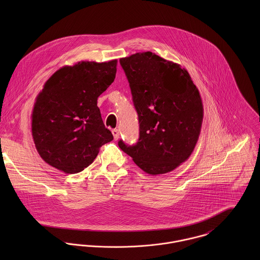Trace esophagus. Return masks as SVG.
Here are the masks:
<instances>
[{
	"mask_svg": "<svg viewBox=\"0 0 260 260\" xmlns=\"http://www.w3.org/2000/svg\"><path fill=\"white\" fill-rule=\"evenodd\" d=\"M112 134L114 136V139L115 140H118L119 139V135H120V132L118 129H112Z\"/></svg>",
	"mask_w": 260,
	"mask_h": 260,
	"instance_id": "1",
	"label": "esophagus"
}]
</instances>
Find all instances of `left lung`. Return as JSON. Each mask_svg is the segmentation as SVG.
<instances>
[{"instance_id": "8db88e82", "label": "left lung", "mask_w": 260, "mask_h": 260, "mask_svg": "<svg viewBox=\"0 0 260 260\" xmlns=\"http://www.w3.org/2000/svg\"><path fill=\"white\" fill-rule=\"evenodd\" d=\"M139 118V139L119 147L151 175L165 174L190 157L203 120L200 93L187 70L155 53L121 58Z\"/></svg>"}]
</instances>
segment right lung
I'll return each instance as SVG.
<instances>
[{
    "mask_svg": "<svg viewBox=\"0 0 260 260\" xmlns=\"http://www.w3.org/2000/svg\"><path fill=\"white\" fill-rule=\"evenodd\" d=\"M117 60L78 62L57 70L38 94L32 136L41 158L67 174L93 163L100 147L113 140L97 106L111 85Z\"/></svg>",
    "mask_w": 260,
    "mask_h": 260,
    "instance_id": "right-lung-1",
    "label": "right lung"
}]
</instances>
